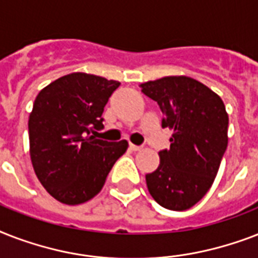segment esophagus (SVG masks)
Segmentation results:
<instances>
[{"label":"esophagus","instance_id":"obj_1","mask_svg":"<svg viewBox=\"0 0 258 258\" xmlns=\"http://www.w3.org/2000/svg\"><path fill=\"white\" fill-rule=\"evenodd\" d=\"M128 147L131 151H139V150H142V146H135V145H133V143H130Z\"/></svg>","mask_w":258,"mask_h":258}]
</instances>
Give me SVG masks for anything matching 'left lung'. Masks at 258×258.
Wrapping results in <instances>:
<instances>
[{
  "mask_svg": "<svg viewBox=\"0 0 258 258\" xmlns=\"http://www.w3.org/2000/svg\"><path fill=\"white\" fill-rule=\"evenodd\" d=\"M174 131L161 163L146 175L149 191L170 210H187L212 187L228 147L229 117L224 101L210 88L186 76H167L141 84Z\"/></svg>",
  "mask_w": 258,
  "mask_h": 258,
  "instance_id": "left-lung-1",
  "label": "left lung"
}]
</instances>
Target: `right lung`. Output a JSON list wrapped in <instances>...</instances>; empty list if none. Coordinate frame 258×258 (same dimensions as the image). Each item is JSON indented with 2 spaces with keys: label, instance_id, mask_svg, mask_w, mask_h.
I'll list each match as a JSON object with an SVG mask.
<instances>
[{
  "label": "right lung",
  "instance_id": "add662e5",
  "mask_svg": "<svg viewBox=\"0 0 258 258\" xmlns=\"http://www.w3.org/2000/svg\"><path fill=\"white\" fill-rule=\"evenodd\" d=\"M120 86L95 75H67L41 89L29 116L30 159L45 190L58 202L79 205L96 196L127 141L107 142L92 134ZM97 134V133H96Z\"/></svg>",
  "mask_w": 258,
  "mask_h": 258
}]
</instances>
